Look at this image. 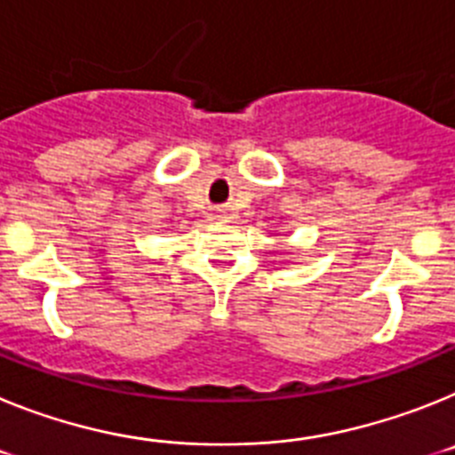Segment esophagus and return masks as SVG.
I'll return each mask as SVG.
<instances>
[{"label":"esophagus","instance_id":"obj_1","mask_svg":"<svg viewBox=\"0 0 455 455\" xmlns=\"http://www.w3.org/2000/svg\"><path fill=\"white\" fill-rule=\"evenodd\" d=\"M216 219H219V220H228V219H230V214H228L225 209H219V212H216Z\"/></svg>","mask_w":455,"mask_h":455}]
</instances>
